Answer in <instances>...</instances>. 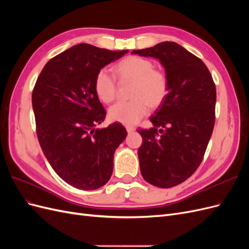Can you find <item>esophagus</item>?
Here are the masks:
<instances>
[{
	"mask_svg": "<svg viewBox=\"0 0 249 249\" xmlns=\"http://www.w3.org/2000/svg\"><path fill=\"white\" fill-rule=\"evenodd\" d=\"M125 129H126L127 133H132V132H134L135 130H136V129H135V126H133V125H126Z\"/></svg>",
	"mask_w": 249,
	"mask_h": 249,
	"instance_id": "obj_1",
	"label": "esophagus"
}]
</instances>
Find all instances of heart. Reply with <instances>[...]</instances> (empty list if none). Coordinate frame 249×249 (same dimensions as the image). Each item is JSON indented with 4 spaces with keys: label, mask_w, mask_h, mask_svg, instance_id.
Segmentation results:
<instances>
[{
    "label": "heart",
    "mask_w": 249,
    "mask_h": 249,
    "mask_svg": "<svg viewBox=\"0 0 249 249\" xmlns=\"http://www.w3.org/2000/svg\"><path fill=\"white\" fill-rule=\"evenodd\" d=\"M115 71L120 81H131L134 85L130 94L133 100L119 102L110 108L109 117L113 122L127 125L136 124L147 114L149 106L158 108L167 97V74L155 69L154 63L148 59L126 57L116 65ZM94 90L102 102L112 103L117 95L116 79L108 71L101 70L94 79Z\"/></svg>",
    "instance_id": "obj_1"
}]
</instances>
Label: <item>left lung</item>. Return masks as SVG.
Returning a JSON list of instances; mask_svg holds the SVG:
<instances>
[{
    "mask_svg": "<svg viewBox=\"0 0 249 249\" xmlns=\"http://www.w3.org/2000/svg\"><path fill=\"white\" fill-rule=\"evenodd\" d=\"M132 54L160 60L169 91L149 119L154 127L139 129L141 175L160 188L190 178L205 156L215 124L216 87L207 65L177 42L165 41Z\"/></svg>",
    "mask_w": 249,
    "mask_h": 249,
    "instance_id": "left-lung-1",
    "label": "left lung"
}]
</instances>
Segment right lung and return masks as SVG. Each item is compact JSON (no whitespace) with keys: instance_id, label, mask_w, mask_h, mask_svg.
Instances as JSON below:
<instances>
[{"instance_id":"add662e5","label":"right lung","mask_w":249,"mask_h":249,"mask_svg":"<svg viewBox=\"0 0 249 249\" xmlns=\"http://www.w3.org/2000/svg\"><path fill=\"white\" fill-rule=\"evenodd\" d=\"M125 53L80 43L52 58L35 83L39 144L57 175L77 189L94 190L108 182L115 149L127 135L119 123L95 129L106 110L94 90L96 73Z\"/></svg>"}]
</instances>
